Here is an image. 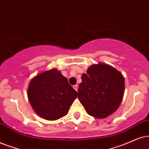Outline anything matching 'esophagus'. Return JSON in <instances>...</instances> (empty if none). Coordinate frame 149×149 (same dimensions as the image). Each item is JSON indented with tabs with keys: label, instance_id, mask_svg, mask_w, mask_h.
Segmentation results:
<instances>
[{
	"label": "esophagus",
	"instance_id": "1",
	"mask_svg": "<svg viewBox=\"0 0 149 149\" xmlns=\"http://www.w3.org/2000/svg\"><path fill=\"white\" fill-rule=\"evenodd\" d=\"M73 88H74L75 90H76V91H78V86L77 85V84H76V85H74V86H73Z\"/></svg>",
	"mask_w": 149,
	"mask_h": 149
}]
</instances>
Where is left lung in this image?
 <instances>
[{"label":"left lung","mask_w":149,"mask_h":149,"mask_svg":"<svg viewBox=\"0 0 149 149\" xmlns=\"http://www.w3.org/2000/svg\"><path fill=\"white\" fill-rule=\"evenodd\" d=\"M125 93V78L119 71L103 63L93 64L82 75L78 99L88 115L102 119L119 107Z\"/></svg>","instance_id":"left-lung-1"}]
</instances>
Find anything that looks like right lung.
<instances>
[{"label": "right lung", "mask_w": 149, "mask_h": 149, "mask_svg": "<svg viewBox=\"0 0 149 149\" xmlns=\"http://www.w3.org/2000/svg\"><path fill=\"white\" fill-rule=\"evenodd\" d=\"M27 97L34 111L47 120L67 115L78 93L57 69L39 73L30 81Z\"/></svg>", "instance_id": "1"}]
</instances>
